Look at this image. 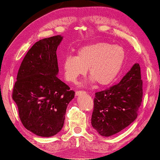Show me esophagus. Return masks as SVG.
I'll list each match as a JSON object with an SVG mask.
<instances>
[{"instance_id": "obj_1", "label": "esophagus", "mask_w": 160, "mask_h": 160, "mask_svg": "<svg viewBox=\"0 0 160 160\" xmlns=\"http://www.w3.org/2000/svg\"><path fill=\"white\" fill-rule=\"evenodd\" d=\"M83 92H83V91H80V90H78V91H76V92H75V94L77 95V96H78V95L81 94L82 93H83Z\"/></svg>"}]
</instances>
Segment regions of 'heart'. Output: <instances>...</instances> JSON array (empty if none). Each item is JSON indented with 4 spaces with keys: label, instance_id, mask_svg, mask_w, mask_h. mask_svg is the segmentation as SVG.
<instances>
[{
    "label": "heart",
    "instance_id": "1",
    "mask_svg": "<svg viewBox=\"0 0 160 160\" xmlns=\"http://www.w3.org/2000/svg\"><path fill=\"white\" fill-rule=\"evenodd\" d=\"M125 60L124 49L120 46L100 42L80 48L76 56L66 57L63 62L66 80L77 82L88 68V75L100 86L112 83Z\"/></svg>",
    "mask_w": 160,
    "mask_h": 160
}]
</instances>
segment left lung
<instances>
[{"label":"left lung","instance_id":"left-lung-1","mask_svg":"<svg viewBox=\"0 0 160 160\" xmlns=\"http://www.w3.org/2000/svg\"><path fill=\"white\" fill-rule=\"evenodd\" d=\"M140 66L134 64L121 81L96 92L92 125L100 135L120 132L136 120L142 101Z\"/></svg>","mask_w":160,"mask_h":160}]
</instances>
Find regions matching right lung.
<instances>
[{"instance_id": "1", "label": "right lung", "mask_w": 160, "mask_h": 160, "mask_svg": "<svg viewBox=\"0 0 160 160\" xmlns=\"http://www.w3.org/2000/svg\"><path fill=\"white\" fill-rule=\"evenodd\" d=\"M60 35L36 42L18 70L12 99L23 126L40 137H49L61 130L68 104L74 92L58 78L57 48Z\"/></svg>"}]
</instances>
